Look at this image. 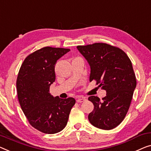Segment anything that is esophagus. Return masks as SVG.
<instances>
[{
  "mask_svg": "<svg viewBox=\"0 0 151 151\" xmlns=\"http://www.w3.org/2000/svg\"><path fill=\"white\" fill-rule=\"evenodd\" d=\"M85 100H86V98L84 97H78L77 98H76V102H77L78 103L83 102Z\"/></svg>",
  "mask_w": 151,
  "mask_h": 151,
  "instance_id": "esophagus-1",
  "label": "esophagus"
}]
</instances>
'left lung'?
I'll return each instance as SVG.
<instances>
[{
  "mask_svg": "<svg viewBox=\"0 0 151 151\" xmlns=\"http://www.w3.org/2000/svg\"><path fill=\"white\" fill-rule=\"evenodd\" d=\"M76 48L90 66L89 81L95 80L96 85L106 91L102 100L95 96L89 97L94 106L88 115L89 122L102 129H114L124 119L136 87L131 60L122 49L106 43Z\"/></svg>",
  "mask_w": 151,
  "mask_h": 151,
  "instance_id": "1",
  "label": "left lung"
}]
</instances>
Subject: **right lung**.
Listing matches in <instances>:
<instances>
[{"label":"right lung","instance_id":"right-lung-1","mask_svg":"<svg viewBox=\"0 0 151 151\" xmlns=\"http://www.w3.org/2000/svg\"><path fill=\"white\" fill-rule=\"evenodd\" d=\"M69 49L45 47L27 56L18 73L16 87L19 104L30 124L45 134L64 129L76 101L53 97L49 93L55 81L57 60Z\"/></svg>","mask_w":151,"mask_h":151}]
</instances>
